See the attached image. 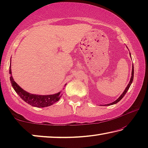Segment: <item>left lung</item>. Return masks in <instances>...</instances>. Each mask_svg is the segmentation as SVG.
<instances>
[{"label":"left lung","mask_w":148,"mask_h":148,"mask_svg":"<svg viewBox=\"0 0 148 148\" xmlns=\"http://www.w3.org/2000/svg\"><path fill=\"white\" fill-rule=\"evenodd\" d=\"M130 56H131V54H130ZM131 75H132V76H131V79H130V82H129V84H128V86H127L126 87V88H125V91H124L123 92V93L121 95V96H120V97H119V98L116 100V101H115L114 102H112V103L107 104V106H110V105H113V104H115L117 103V102L121 101V100L123 98V97L125 96V95L127 93V91H128L129 89V87H130V86H131V84L132 83V81H133V77H134V66H132V74H131Z\"/></svg>","instance_id":"left-lung-1"}]
</instances>
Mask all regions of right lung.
<instances>
[{"label": "right lung", "mask_w": 148, "mask_h": 148, "mask_svg": "<svg viewBox=\"0 0 148 148\" xmlns=\"http://www.w3.org/2000/svg\"><path fill=\"white\" fill-rule=\"evenodd\" d=\"M9 73L10 74V82L12 86L13 87L17 95L23 100L27 103L29 104L32 106L37 108H44L49 106L51 105L56 103L60 99L61 97V92H57L53 95H33L27 92L19 86L16 82L14 81L13 77L12 76L11 65L10 66ZM64 85V86H66Z\"/></svg>", "instance_id": "1"}]
</instances>
